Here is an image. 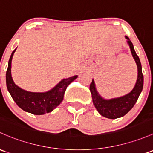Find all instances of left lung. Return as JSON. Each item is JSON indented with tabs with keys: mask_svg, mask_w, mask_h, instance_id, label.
<instances>
[{
	"mask_svg": "<svg viewBox=\"0 0 153 153\" xmlns=\"http://www.w3.org/2000/svg\"><path fill=\"white\" fill-rule=\"evenodd\" d=\"M125 37L127 39V42L131 49L132 56L137 65V80L132 91L122 97L105 99L97 91L94 80H92V82L89 86L94 107L96 108L100 114L108 119L120 118L128 113L136 104L142 91L143 85H144V76H143L141 64L139 56L136 54L133 43L131 42L130 39L127 36H125Z\"/></svg>",
	"mask_w": 153,
	"mask_h": 153,
	"instance_id": "1",
	"label": "left lung"
}]
</instances>
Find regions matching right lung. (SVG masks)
Segmentation results:
<instances>
[{"instance_id": "add662e5", "label": "right lung", "mask_w": 153, "mask_h": 153, "mask_svg": "<svg viewBox=\"0 0 153 153\" xmlns=\"http://www.w3.org/2000/svg\"><path fill=\"white\" fill-rule=\"evenodd\" d=\"M16 49L13 51L10 56L6 74L8 91L16 104L25 111L35 115H42L51 112L62 102L66 89L78 78V75L62 79L53 89L45 92H33L22 89L14 83L11 72L13 55Z\"/></svg>"}]
</instances>
